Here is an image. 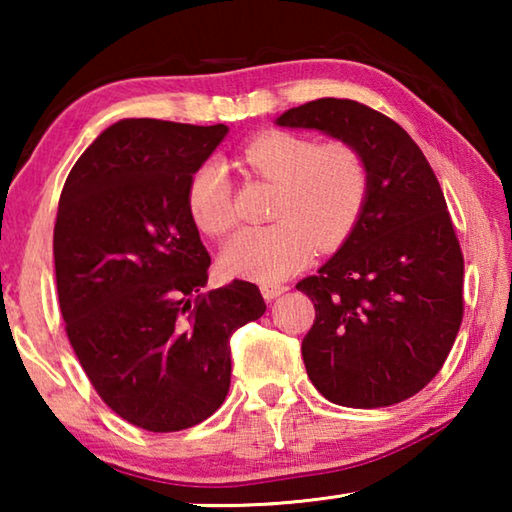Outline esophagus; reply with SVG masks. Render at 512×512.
I'll return each instance as SVG.
<instances>
[{
  "label": "esophagus",
  "mask_w": 512,
  "mask_h": 512,
  "mask_svg": "<svg viewBox=\"0 0 512 512\" xmlns=\"http://www.w3.org/2000/svg\"><path fill=\"white\" fill-rule=\"evenodd\" d=\"M262 296L266 298V300H273V298H277V296H282L284 291H287L289 287H284V284H275V282H266V284H262Z\"/></svg>",
  "instance_id": "obj_1"
}]
</instances>
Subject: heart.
Returning a JSON list of instances; mask_svg holds the SVG:
<instances>
[{
	"mask_svg": "<svg viewBox=\"0 0 512 512\" xmlns=\"http://www.w3.org/2000/svg\"><path fill=\"white\" fill-rule=\"evenodd\" d=\"M246 167L277 185L271 225L244 228L225 244L221 264L230 275L280 282L305 266L316 250L336 246L357 223L368 194V169L352 144H316L305 135L268 131L244 149ZM198 228L225 235L235 225L228 176L219 162L198 167L187 187Z\"/></svg>",
	"mask_w": 512,
	"mask_h": 512,
	"instance_id": "heart-1",
	"label": "heart"
}]
</instances>
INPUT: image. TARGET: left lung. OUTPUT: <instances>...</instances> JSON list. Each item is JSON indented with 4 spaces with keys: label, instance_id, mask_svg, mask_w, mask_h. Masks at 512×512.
Masks as SVG:
<instances>
[{
    "label": "left lung",
    "instance_id": "left-lung-1",
    "mask_svg": "<svg viewBox=\"0 0 512 512\" xmlns=\"http://www.w3.org/2000/svg\"><path fill=\"white\" fill-rule=\"evenodd\" d=\"M348 142L368 194L341 248L296 284L316 320L302 359L318 393L352 409L409 400L443 368L463 320V253L436 173L409 133L350 99H316L275 119Z\"/></svg>",
    "mask_w": 512,
    "mask_h": 512
}]
</instances>
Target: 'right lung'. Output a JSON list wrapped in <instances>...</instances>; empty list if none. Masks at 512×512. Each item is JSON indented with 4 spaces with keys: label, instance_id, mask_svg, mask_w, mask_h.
<instances>
[{
    "label": "right lung",
    "instance_id": "right-lung-1",
    "mask_svg": "<svg viewBox=\"0 0 512 512\" xmlns=\"http://www.w3.org/2000/svg\"><path fill=\"white\" fill-rule=\"evenodd\" d=\"M228 126L121 119L69 171L54 228L67 339L135 427L189 429L230 391V336L266 311L253 282L203 293L210 255L187 205Z\"/></svg>",
    "mask_w": 512,
    "mask_h": 512
}]
</instances>
